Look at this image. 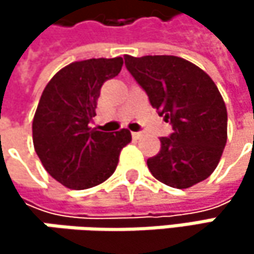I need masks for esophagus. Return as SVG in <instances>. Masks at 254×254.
Segmentation results:
<instances>
[{
  "label": "esophagus",
  "instance_id": "34e87169",
  "mask_svg": "<svg viewBox=\"0 0 254 254\" xmlns=\"http://www.w3.org/2000/svg\"><path fill=\"white\" fill-rule=\"evenodd\" d=\"M142 136V132H132V138L133 139H138V138H141Z\"/></svg>",
  "mask_w": 254,
  "mask_h": 254
}]
</instances>
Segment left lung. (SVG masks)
Returning <instances> with one entry per match:
<instances>
[{
  "label": "left lung",
  "mask_w": 254,
  "mask_h": 254,
  "mask_svg": "<svg viewBox=\"0 0 254 254\" xmlns=\"http://www.w3.org/2000/svg\"><path fill=\"white\" fill-rule=\"evenodd\" d=\"M125 66L159 116L172 125V133L160 138L157 156L147 160L151 175L181 190L210 177L225 148L228 124L215 82L175 56H125Z\"/></svg>",
  "instance_id": "obj_1"
}]
</instances>
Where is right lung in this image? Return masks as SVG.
<instances>
[{
  "mask_svg": "<svg viewBox=\"0 0 254 254\" xmlns=\"http://www.w3.org/2000/svg\"><path fill=\"white\" fill-rule=\"evenodd\" d=\"M122 57L75 62L47 83L32 124L33 147L45 171L72 190L104 182L116 171L121 150L130 142L127 129L89 127L103 83L118 76Z\"/></svg>",
  "mask_w": 254,
  "mask_h": 254,
  "instance_id": "obj_1",
  "label": "right lung"
}]
</instances>
